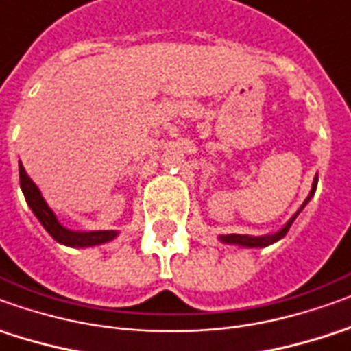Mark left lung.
Wrapping results in <instances>:
<instances>
[{
    "instance_id": "left-lung-1",
    "label": "left lung",
    "mask_w": 351,
    "mask_h": 351,
    "mask_svg": "<svg viewBox=\"0 0 351 351\" xmlns=\"http://www.w3.org/2000/svg\"><path fill=\"white\" fill-rule=\"evenodd\" d=\"M315 189H317V178L313 180V187H311V193L308 195V199H306V202L302 204V208L306 206L308 204V200L315 195ZM300 208V210H302ZM300 210L294 214V216L289 219V223L287 226L282 227L281 231L279 233H275V235L271 237H246V235H221L219 237V241L221 243H229V245H241V246H248V248H256V246H267V245H271V243H275V241H279V239H282V237L287 235V231L291 229L292 226V221L296 219V216L300 214Z\"/></svg>"
}]
</instances>
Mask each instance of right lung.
<instances>
[{
	"label": "right lung",
	"instance_id": "add662e5",
	"mask_svg": "<svg viewBox=\"0 0 351 351\" xmlns=\"http://www.w3.org/2000/svg\"><path fill=\"white\" fill-rule=\"evenodd\" d=\"M19 178H21V189L24 193V199L28 202V206L32 208V212L36 217L40 219V223L45 227V231L49 233L57 243L66 246H95L108 243L116 237L114 231H89V233H80V231H70L64 229L57 221V217L53 214V210L47 206V202L43 200L42 193L36 187L28 173L24 171L23 164L19 166Z\"/></svg>",
	"mask_w": 351,
	"mask_h": 351
}]
</instances>
